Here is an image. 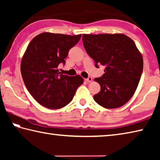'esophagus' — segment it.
<instances>
[{
  "mask_svg": "<svg viewBox=\"0 0 160 160\" xmlns=\"http://www.w3.org/2000/svg\"><path fill=\"white\" fill-rule=\"evenodd\" d=\"M85 80H86L88 82H92V78L91 77H88V78H86Z\"/></svg>",
  "mask_w": 160,
  "mask_h": 160,
  "instance_id": "1",
  "label": "esophagus"
}]
</instances>
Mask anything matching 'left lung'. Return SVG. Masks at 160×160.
<instances>
[{"label": "left lung", "instance_id": "obj_1", "mask_svg": "<svg viewBox=\"0 0 160 160\" xmlns=\"http://www.w3.org/2000/svg\"><path fill=\"white\" fill-rule=\"evenodd\" d=\"M82 42L95 67L105 66L102 77L94 79L101 86L94 101L107 109L123 106L134 94L142 72V56L136 45L122 34H83Z\"/></svg>", "mask_w": 160, "mask_h": 160}]
</instances>
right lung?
<instances>
[{
    "mask_svg": "<svg viewBox=\"0 0 160 160\" xmlns=\"http://www.w3.org/2000/svg\"><path fill=\"white\" fill-rule=\"evenodd\" d=\"M82 35L44 32L29 43L21 62V74L27 89L42 106L51 109L63 108L72 101L77 88L83 83L80 75L61 74L69 50Z\"/></svg>",
    "mask_w": 160,
    "mask_h": 160,
    "instance_id": "1",
    "label": "right lung"
}]
</instances>
